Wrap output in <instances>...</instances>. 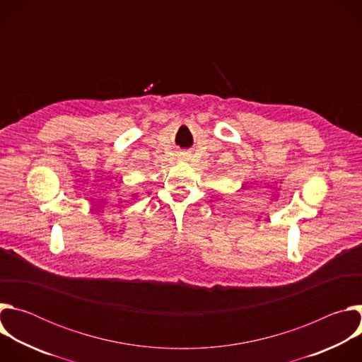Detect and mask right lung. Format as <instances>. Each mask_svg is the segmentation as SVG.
Here are the masks:
<instances>
[{
  "label": "right lung",
  "mask_w": 362,
  "mask_h": 362,
  "mask_svg": "<svg viewBox=\"0 0 362 362\" xmlns=\"http://www.w3.org/2000/svg\"><path fill=\"white\" fill-rule=\"evenodd\" d=\"M133 196H134V197H136V194H133Z\"/></svg>",
  "instance_id": "1"
}]
</instances>
